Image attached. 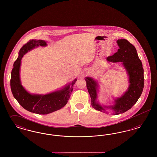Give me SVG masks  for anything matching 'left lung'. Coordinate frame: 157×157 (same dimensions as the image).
I'll return each mask as SVG.
<instances>
[{
    "mask_svg": "<svg viewBox=\"0 0 157 157\" xmlns=\"http://www.w3.org/2000/svg\"><path fill=\"white\" fill-rule=\"evenodd\" d=\"M117 44L119 49L117 52L112 56H108L106 60L111 62H122L129 76V86L124 94L115 99V105L111 106L102 107L97 101V82L90 77L85 79L86 87L91 98V105L96 110L105 111V108H110L115 115L122 113L131 109L136 104L142 94L144 85V69L141 60L140 59L134 46L127 39H118Z\"/></svg>",
    "mask_w": 157,
    "mask_h": 157,
    "instance_id": "1",
    "label": "left lung"
}]
</instances>
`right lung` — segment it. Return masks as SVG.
<instances>
[{
    "instance_id": "1",
    "label": "right lung",
    "mask_w": 157,
    "mask_h": 157,
    "mask_svg": "<svg viewBox=\"0 0 157 157\" xmlns=\"http://www.w3.org/2000/svg\"><path fill=\"white\" fill-rule=\"evenodd\" d=\"M43 40L32 39L23 46L19 51V56L13 64L11 72L10 88L12 94L19 104L29 112L45 115L56 111L67 104L76 79L65 86L63 89L46 95H32L21 85L20 80V67L23 55L39 46H46Z\"/></svg>"
}]
</instances>
